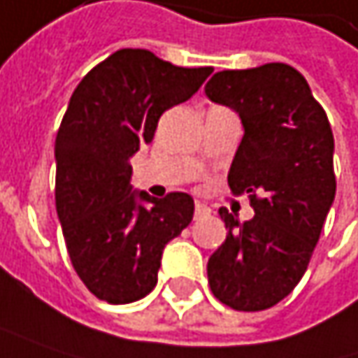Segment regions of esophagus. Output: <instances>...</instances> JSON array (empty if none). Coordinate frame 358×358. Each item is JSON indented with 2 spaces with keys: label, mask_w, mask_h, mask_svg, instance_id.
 Wrapping results in <instances>:
<instances>
[{
  "label": "esophagus",
  "mask_w": 358,
  "mask_h": 358,
  "mask_svg": "<svg viewBox=\"0 0 358 358\" xmlns=\"http://www.w3.org/2000/svg\"><path fill=\"white\" fill-rule=\"evenodd\" d=\"M210 208L206 206V203H201V201H195V217H203V216H210Z\"/></svg>",
  "instance_id": "esophagus-1"
}]
</instances>
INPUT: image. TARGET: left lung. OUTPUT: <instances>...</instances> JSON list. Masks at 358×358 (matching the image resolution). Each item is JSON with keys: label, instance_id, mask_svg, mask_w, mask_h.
Listing matches in <instances>:
<instances>
[{"label": "left lung", "instance_id": "8db88e82", "mask_svg": "<svg viewBox=\"0 0 358 358\" xmlns=\"http://www.w3.org/2000/svg\"><path fill=\"white\" fill-rule=\"evenodd\" d=\"M206 95L241 117L244 136L228 185L248 193L255 210L246 222L217 210L228 234L208 261V281L222 303L261 312L294 292L312 259L336 193L334 136L289 64L220 71Z\"/></svg>", "mask_w": 358, "mask_h": 358}]
</instances>
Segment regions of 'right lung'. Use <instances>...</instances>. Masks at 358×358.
<instances>
[{
    "mask_svg": "<svg viewBox=\"0 0 358 358\" xmlns=\"http://www.w3.org/2000/svg\"><path fill=\"white\" fill-rule=\"evenodd\" d=\"M212 71L122 48L71 95L55 142L57 214L77 275L108 303L150 294L166 243L192 222V195L134 189L130 159L152 142L163 112L187 101Z\"/></svg>",
    "mask_w": 358,
    "mask_h": 358,
    "instance_id": "add662e5",
    "label": "right lung"
}]
</instances>
